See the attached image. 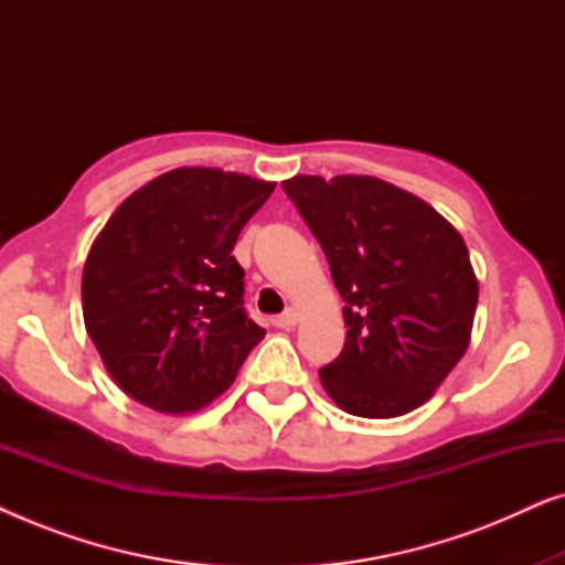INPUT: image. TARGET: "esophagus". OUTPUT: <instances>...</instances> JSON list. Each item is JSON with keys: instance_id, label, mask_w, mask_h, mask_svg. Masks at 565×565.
<instances>
[{"instance_id": "obj_1", "label": "esophagus", "mask_w": 565, "mask_h": 565, "mask_svg": "<svg viewBox=\"0 0 565 565\" xmlns=\"http://www.w3.org/2000/svg\"><path fill=\"white\" fill-rule=\"evenodd\" d=\"M273 323H275L277 329H292V327H296V323H298V313L290 308V311L275 316Z\"/></svg>"}]
</instances>
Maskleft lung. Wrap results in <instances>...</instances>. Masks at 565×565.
<instances>
[{"label": "left lung", "mask_w": 565, "mask_h": 565, "mask_svg": "<svg viewBox=\"0 0 565 565\" xmlns=\"http://www.w3.org/2000/svg\"><path fill=\"white\" fill-rule=\"evenodd\" d=\"M344 300V350L319 370L339 408L393 419L419 408L466 354L478 280L462 236L377 177L282 182Z\"/></svg>", "instance_id": "8db88e82"}]
</instances>
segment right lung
Listing matches in <instances>:
<instances>
[{
    "label": "right lung",
    "instance_id": "obj_1",
    "mask_svg": "<svg viewBox=\"0 0 565 565\" xmlns=\"http://www.w3.org/2000/svg\"><path fill=\"white\" fill-rule=\"evenodd\" d=\"M273 190L246 174L180 167L122 200L99 231L82 273L84 327L138 404L198 412L262 342L231 252Z\"/></svg>",
    "mask_w": 565,
    "mask_h": 565
}]
</instances>
